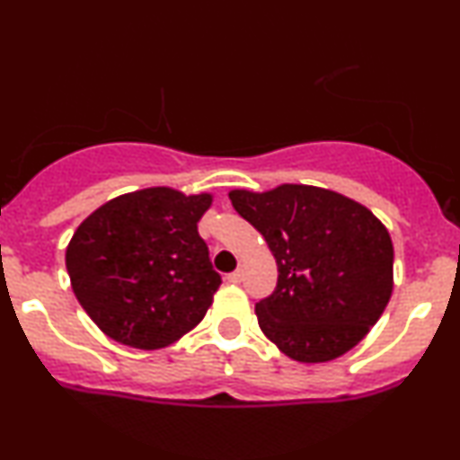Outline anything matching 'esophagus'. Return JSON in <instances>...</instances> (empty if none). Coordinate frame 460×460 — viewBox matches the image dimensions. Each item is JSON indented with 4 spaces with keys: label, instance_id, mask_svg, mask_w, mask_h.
<instances>
[{
    "label": "esophagus",
    "instance_id": "esophagus-1",
    "mask_svg": "<svg viewBox=\"0 0 460 460\" xmlns=\"http://www.w3.org/2000/svg\"><path fill=\"white\" fill-rule=\"evenodd\" d=\"M226 281H229V283H240V281H242V270L231 272L229 277H226Z\"/></svg>",
    "mask_w": 460,
    "mask_h": 460
}]
</instances>
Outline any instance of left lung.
Returning a JSON list of instances; mask_svg holds the SVG:
<instances>
[{
    "mask_svg": "<svg viewBox=\"0 0 460 460\" xmlns=\"http://www.w3.org/2000/svg\"><path fill=\"white\" fill-rule=\"evenodd\" d=\"M229 199L277 260V288L255 305L263 335L300 363L355 348L394 289V244L381 220L344 194L296 183L231 190Z\"/></svg>",
    "mask_w": 460,
    "mask_h": 460,
    "instance_id": "obj_1",
    "label": "left lung"
}]
</instances>
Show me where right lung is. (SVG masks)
Here are the masks:
<instances>
[{"label": "right lung", "instance_id": "right-lung-1", "mask_svg": "<svg viewBox=\"0 0 460 460\" xmlns=\"http://www.w3.org/2000/svg\"><path fill=\"white\" fill-rule=\"evenodd\" d=\"M212 194H123L88 216L66 246L71 288L119 344L157 350L199 324L223 283L197 223Z\"/></svg>", "mask_w": 460, "mask_h": 460}]
</instances>
